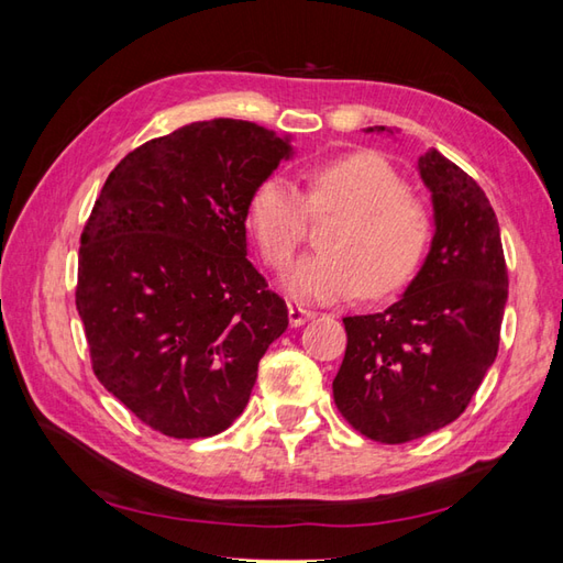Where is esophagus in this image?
Here are the masks:
<instances>
[{
  "label": "esophagus",
  "mask_w": 563,
  "mask_h": 563,
  "mask_svg": "<svg viewBox=\"0 0 563 563\" xmlns=\"http://www.w3.org/2000/svg\"><path fill=\"white\" fill-rule=\"evenodd\" d=\"M314 317H317V314L312 312V309L300 307V305H288V319H290L292 327H302L305 321L314 319Z\"/></svg>",
  "instance_id": "1"
}]
</instances>
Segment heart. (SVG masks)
<instances>
[{
    "instance_id": "obj_1",
    "label": "heart",
    "mask_w": 563,
    "mask_h": 563,
    "mask_svg": "<svg viewBox=\"0 0 563 563\" xmlns=\"http://www.w3.org/2000/svg\"><path fill=\"white\" fill-rule=\"evenodd\" d=\"M305 198L288 178L268 176L251 190L246 220L261 258L285 273L302 249L309 214L333 220L321 246L288 280L295 297L314 302L345 300L357 292L387 297L404 290L421 271L433 242V212L394 166L373 152H351L305 172Z\"/></svg>"
}]
</instances>
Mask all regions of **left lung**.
Wrapping results in <instances>:
<instances>
[{"label": "left lung", "mask_w": 563, "mask_h": 563, "mask_svg": "<svg viewBox=\"0 0 563 563\" xmlns=\"http://www.w3.org/2000/svg\"><path fill=\"white\" fill-rule=\"evenodd\" d=\"M418 172L433 196V244L399 302L343 319L349 343L333 379L345 421L387 445L462 416L496 361L508 300L498 220L479 184L438 150Z\"/></svg>", "instance_id": "1"}]
</instances>
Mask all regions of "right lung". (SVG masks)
Returning a JSON list of instances; mask_svg holds the SVG:
<instances>
[{"instance_id":"1","label":"right lung","mask_w":563,"mask_h":563,"mask_svg":"<svg viewBox=\"0 0 563 563\" xmlns=\"http://www.w3.org/2000/svg\"><path fill=\"white\" fill-rule=\"evenodd\" d=\"M290 142L214 118L154 137L106 178L77 292L93 375L142 423L210 438L244 411L288 307L246 258L249 198Z\"/></svg>"}]
</instances>
